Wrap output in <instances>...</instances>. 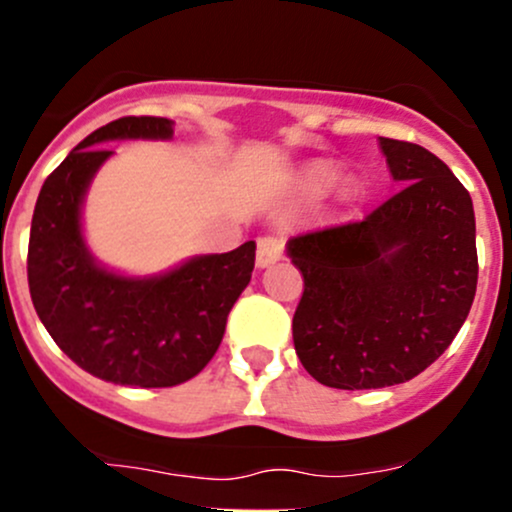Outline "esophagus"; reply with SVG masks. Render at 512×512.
I'll return each instance as SVG.
<instances>
[{
	"label": "esophagus",
	"instance_id": "1",
	"mask_svg": "<svg viewBox=\"0 0 512 512\" xmlns=\"http://www.w3.org/2000/svg\"><path fill=\"white\" fill-rule=\"evenodd\" d=\"M284 257V238L279 233H267L257 238V267H269Z\"/></svg>",
	"mask_w": 512,
	"mask_h": 512
}]
</instances>
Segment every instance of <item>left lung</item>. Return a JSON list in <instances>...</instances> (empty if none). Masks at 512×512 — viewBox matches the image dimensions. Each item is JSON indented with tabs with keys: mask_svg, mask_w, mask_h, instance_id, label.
I'll return each mask as SVG.
<instances>
[{
	"mask_svg": "<svg viewBox=\"0 0 512 512\" xmlns=\"http://www.w3.org/2000/svg\"><path fill=\"white\" fill-rule=\"evenodd\" d=\"M380 149L402 190L366 219L286 245L303 274L296 354L337 390L416 378L452 344L477 293L469 192L424 146L380 137Z\"/></svg>",
	"mask_w": 512,
	"mask_h": 512,
	"instance_id": "8db88e82",
	"label": "left lung"
}]
</instances>
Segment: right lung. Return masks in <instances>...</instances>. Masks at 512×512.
I'll list each match as a JSON object with an SVG mask.
<instances>
[{"mask_svg":"<svg viewBox=\"0 0 512 512\" xmlns=\"http://www.w3.org/2000/svg\"><path fill=\"white\" fill-rule=\"evenodd\" d=\"M166 117H120L91 132L43 182L28 240V289L40 322L79 368L115 385L173 387L219 349L233 303L250 284L255 240L199 255L166 274L122 276L93 260L81 204L113 139H170Z\"/></svg>","mask_w":512,"mask_h":512,"instance_id":"add662e5","label":"right lung"}]
</instances>
